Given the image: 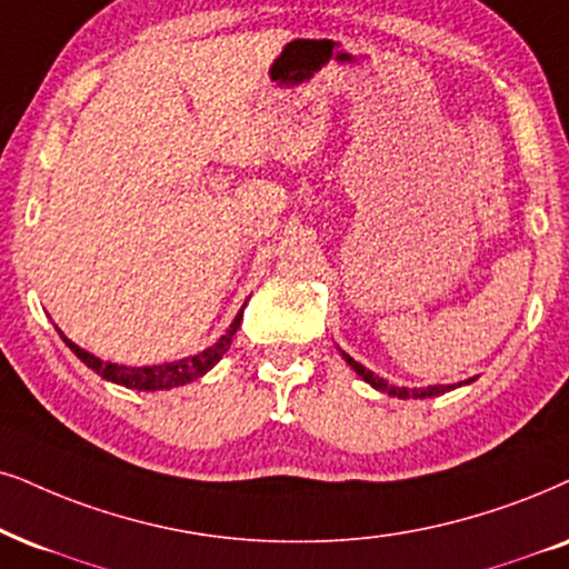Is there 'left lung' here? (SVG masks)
Segmentation results:
<instances>
[{
	"instance_id": "1",
	"label": "left lung",
	"mask_w": 569,
	"mask_h": 569,
	"mask_svg": "<svg viewBox=\"0 0 569 569\" xmlns=\"http://www.w3.org/2000/svg\"><path fill=\"white\" fill-rule=\"evenodd\" d=\"M341 355H343V351H341ZM343 359H347V362L351 365V368L357 370V376H362L365 380H368V383H370L372 388H378V391L388 393V397H399V399H428V397H441V393L451 391V388H455V386H428V388H405V386H388L383 378H378L376 372H370L368 368H362V365L355 362V359H351L349 355H343ZM467 383H470V380H467Z\"/></svg>"
}]
</instances>
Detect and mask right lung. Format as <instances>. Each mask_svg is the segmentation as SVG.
Masks as SVG:
<instances>
[{
    "mask_svg": "<svg viewBox=\"0 0 569 569\" xmlns=\"http://www.w3.org/2000/svg\"><path fill=\"white\" fill-rule=\"evenodd\" d=\"M241 318H243V309L236 315V320L231 322V328H228V333L220 336V341L212 343L210 349L199 351V355H193L189 359H178V362L152 365V368H126V365L102 362L99 357H93V355H89V351H83L81 347H76L70 338H64L62 333L60 336H62V341L73 349V355L81 359L86 368H91L97 376H102L104 380H112V383L126 386V388H139V391H162V388L191 383V380L204 376L207 370H212L214 365L222 359V355L231 349L236 330L241 328Z\"/></svg>",
    "mask_w": 569,
    "mask_h": 569,
    "instance_id": "right-lung-1",
    "label": "right lung"
}]
</instances>
